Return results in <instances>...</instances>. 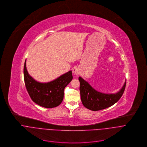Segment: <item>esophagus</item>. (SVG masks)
<instances>
[{
    "instance_id": "1",
    "label": "esophagus",
    "mask_w": 147,
    "mask_h": 147,
    "mask_svg": "<svg viewBox=\"0 0 147 147\" xmlns=\"http://www.w3.org/2000/svg\"><path fill=\"white\" fill-rule=\"evenodd\" d=\"M72 72L75 75H78L80 73V69L78 67H75L72 69Z\"/></svg>"
}]
</instances>
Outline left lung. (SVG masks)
Listing matches in <instances>:
<instances>
[{
    "label": "left lung",
    "instance_id": "1",
    "mask_svg": "<svg viewBox=\"0 0 147 147\" xmlns=\"http://www.w3.org/2000/svg\"><path fill=\"white\" fill-rule=\"evenodd\" d=\"M79 80L82 102L86 108L94 111L105 109L118 102L124 93L126 84L125 82L122 89L116 93L105 94L93 89L82 78L79 77Z\"/></svg>",
    "mask_w": 147,
    "mask_h": 147
}]
</instances>
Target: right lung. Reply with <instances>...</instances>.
<instances>
[{
  "instance_id": "add662e5",
  "label": "right lung",
  "mask_w": 147,
  "mask_h": 147,
  "mask_svg": "<svg viewBox=\"0 0 147 147\" xmlns=\"http://www.w3.org/2000/svg\"><path fill=\"white\" fill-rule=\"evenodd\" d=\"M24 78L26 89L32 100L46 108L56 107L62 102L65 87L73 78L72 71H69L50 82H38L29 75L26 60L24 67Z\"/></svg>"
}]
</instances>
